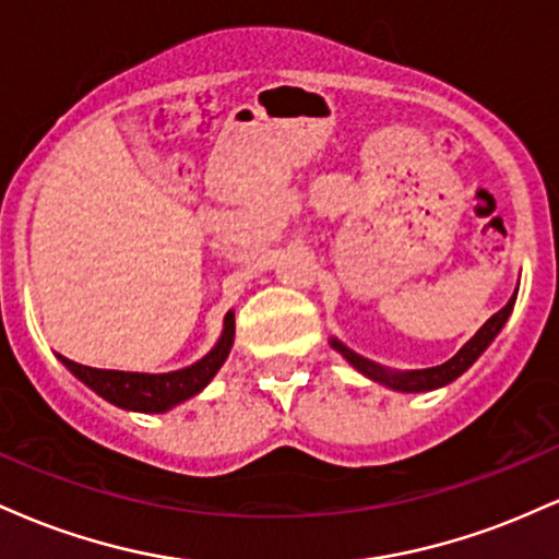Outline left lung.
I'll return each mask as SVG.
<instances>
[{
    "instance_id": "left-lung-1",
    "label": "left lung",
    "mask_w": 559,
    "mask_h": 559,
    "mask_svg": "<svg viewBox=\"0 0 559 559\" xmlns=\"http://www.w3.org/2000/svg\"><path fill=\"white\" fill-rule=\"evenodd\" d=\"M515 299H518V292L512 294L510 301H507V305L497 312V316H491L484 325H480V329L476 331V336H473L471 342H467L463 349H460L457 355L452 357V360L436 365V368L391 370V368H383V365H378L373 360H368V357L357 355V352H352L349 346L342 344V342H338V338H333V336H331V346L338 352V355L344 357L346 362L352 365V368L357 370V373H362L365 378H370V381L381 383V386L394 389V391H404V394H418V391H433V389L447 386V383H452L454 378L463 376L465 370L471 368V365L476 362L486 349H489V344L493 342V338H497V333L504 329L507 318H510L512 307H515Z\"/></svg>"
}]
</instances>
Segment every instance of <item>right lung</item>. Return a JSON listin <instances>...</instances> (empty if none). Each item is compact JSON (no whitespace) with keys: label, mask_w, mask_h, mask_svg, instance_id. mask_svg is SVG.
I'll return each mask as SVG.
<instances>
[{"label":"right lung","mask_w":559,"mask_h":559,"mask_svg":"<svg viewBox=\"0 0 559 559\" xmlns=\"http://www.w3.org/2000/svg\"><path fill=\"white\" fill-rule=\"evenodd\" d=\"M236 336V320L234 310L226 312L223 320L221 338H217L213 349L197 360L194 365L181 370H170V373H131V370H99L88 368V365L73 362L68 357H60V362L79 378L81 383H86L94 394H99L102 400H107L115 407L131 409V413H168L191 396H197L199 391L207 386L210 381L217 376V370L223 368V362L228 360L230 346H234Z\"/></svg>","instance_id":"obj_1"}]
</instances>
